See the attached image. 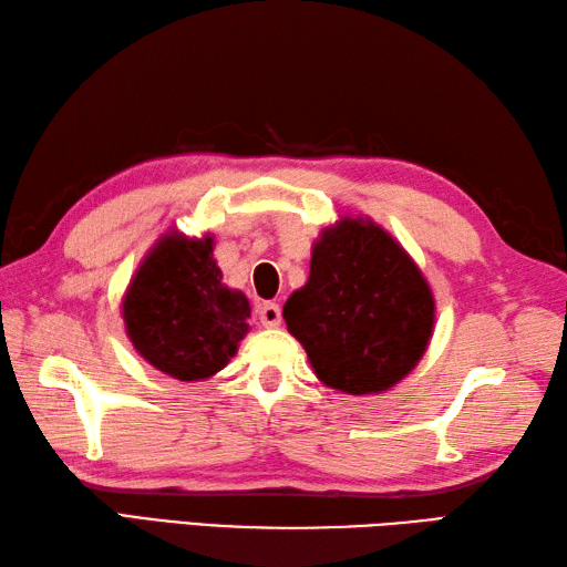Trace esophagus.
Listing matches in <instances>:
<instances>
[{"instance_id":"esophagus-1","label":"esophagus","mask_w":567,"mask_h":567,"mask_svg":"<svg viewBox=\"0 0 567 567\" xmlns=\"http://www.w3.org/2000/svg\"><path fill=\"white\" fill-rule=\"evenodd\" d=\"M258 319H260V323H262L265 329L280 327V321H282V309H280V305L262 302V305L258 307Z\"/></svg>"}]
</instances>
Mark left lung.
<instances>
[{
  "label": "left lung",
  "mask_w": 567,
  "mask_h": 567,
  "mask_svg": "<svg viewBox=\"0 0 567 567\" xmlns=\"http://www.w3.org/2000/svg\"><path fill=\"white\" fill-rule=\"evenodd\" d=\"M282 317L309 365L343 394L392 390L424 358L436 299L414 258L370 216H341L311 246L309 280Z\"/></svg>",
  "instance_id": "1"
}]
</instances>
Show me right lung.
<instances>
[{
    "instance_id": "right-lung-1",
    "label": "right lung",
    "mask_w": 567,
    "mask_h": 567,
    "mask_svg": "<svg viewBox=\"0 0 567 567\" xmlns=\"http://www.w3.org/2000/svg\"><path fill=\"white\" fill-rule=\"evenodd\" d=\"M128 341L148 365L179 382L224 370L250 331V305L221 282L214 234H163L122 297Z\"/></svg>"
}]
</instances>
